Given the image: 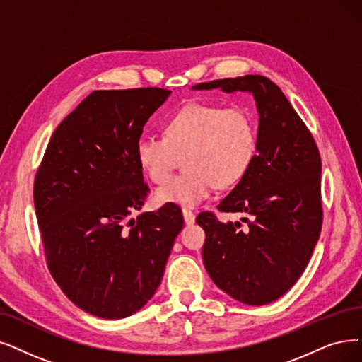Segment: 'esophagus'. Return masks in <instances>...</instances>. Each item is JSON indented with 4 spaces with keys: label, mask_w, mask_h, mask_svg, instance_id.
Segmentation results:
<instances>
[{
    "label": "esophagus",
    "mask_w": 362,
    "mask_h": 362,
    "mask_svg": "<svg viewBox=\"0 0 362 362\" xmlns=\"http://www.w3.org/2000/svg\"><path fill=\"white\" fill-rule=\"evenodd\" d=\"M182 215H184V221H185V224H193V223L196 221V215H194V212H193V211H190V209L184 208V209H182Z\"/></svg>",
    "instance_id": "esophagus-1"
}]
</instances>
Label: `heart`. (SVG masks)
Returning a JSON list of instances; mask_svg holds the SVG:
<instances>
[{"instance_id":"obj_1","label":"heart","mask_w":362,"mask_h":362,"mask_svg":"<svg viewBox=\"0 0 362 362\" xmlns=\"http://www.w3.org/2000/svg\"><path fill=\"white\" fill-rule=\"evenodd\" d=\"M257 151L252 115L242 107L189 104L172 114L163 136L142 135L135 156L139 168L153 182H163L185 153L187 170L156 190L158 204L196 206L216 185L236 184L248 172Z\"/></svg>"}]
</instances>
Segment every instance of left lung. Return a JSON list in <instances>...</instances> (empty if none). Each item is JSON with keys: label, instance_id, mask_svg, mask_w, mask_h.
Listing matches in <instances>:
<instances>
[{"label": "left lung", "instance_id": "8db88e82", "mask_svg": "<svg viewBox=\"0 0 362 362\" xmlns=\"http://www.w3.org/2000/svg\"><path fill=\"white\" fill-rule=\"evenodd\" d=\"M220 88L226 93H252L258 120L257 154L238 185L218 205L251 220L221 223L200 212L205 230L204 264L214 284L250 306L284 296L301 276L322 227L321 156L290 100L263 76L214 80L194 90Z\"/></svg>", "mask_w": 362, "mask_h": 362}]
</instances>
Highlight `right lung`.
I'll return each instance as SVG.
<instances>
[{"instance_id":"1","label":"right lung","mask_w":362,"mask_h":362,"mask_svg":"<svg viewBox=\"0 0 362 362\" xmlns=\"http://www.w3.org/2000/svg\"><path fill=\"white\" fill-rule=\"evenodd\" d=\"M169 95L92 92L56 127L37 170L34 205L52 276L77 308L104 320H122L153 297L184 226L173 205L127 221L150 192L136 141Z\"/></svg>"}]
</instances>
